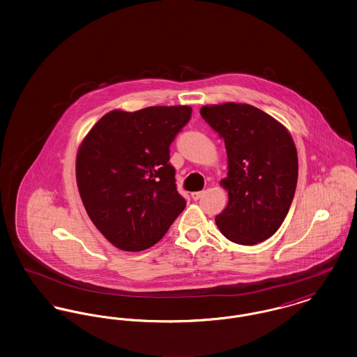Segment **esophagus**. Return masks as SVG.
Segmentation results:
<instances>
[{
    "label": "esophagus",
    "mask_w": 357,
    "mask_h": 357,
    "mask_svg": "<svg viewBox=\"0 0 357 357\" xmlns=\"http://www.w3.org/2000/svg\"><path fill=\"white\" fill-rule=\"evenodd\" d=\"M204 191H195V192H192L191 194V198L194 199V201H198V199H201L202 197H204Z\"/></svg>",
    "instance_id": "1"
}]
</instances>
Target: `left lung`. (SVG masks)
<instances>
[{
  "instance_id": "left-lung-1",
  "label": "left lung",
  "mask_w": 357,
  "mask_h": 357,
  "mask_svg": "<svg viewBox=\"0 0 357 357\" xmlns=\"http://www.w3.org/2000/svg\"><path fill=\"white\" fill-rule=\"evenodd\" d=\"M201 115L225 140L229 202L215 217L234 243L255 245L280 229L293 201L298 159L288 130L250 104L204 105Z\"/></svg>"
}]
</instances>
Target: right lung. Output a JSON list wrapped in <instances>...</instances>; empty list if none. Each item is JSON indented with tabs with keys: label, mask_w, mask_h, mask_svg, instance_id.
<instances>
[{
	"label": "right lung",
	"mask_w": 357,
	"mask_h": 357,
	"mask_svg": "<svg viewBox=\"0 0 357 357\" xmlns=\"http://www.w3.org/2000/svg\"><path fill=\"white\" fill-rule=\"evenodd\" d=\"M191 112L188 105L111 111L77 151L76 181L85 210L124 252L153 246L186 207L169 160L171 143Z\"/></svg>",
	"instance_id": "obj_1"
}]
</instances>
